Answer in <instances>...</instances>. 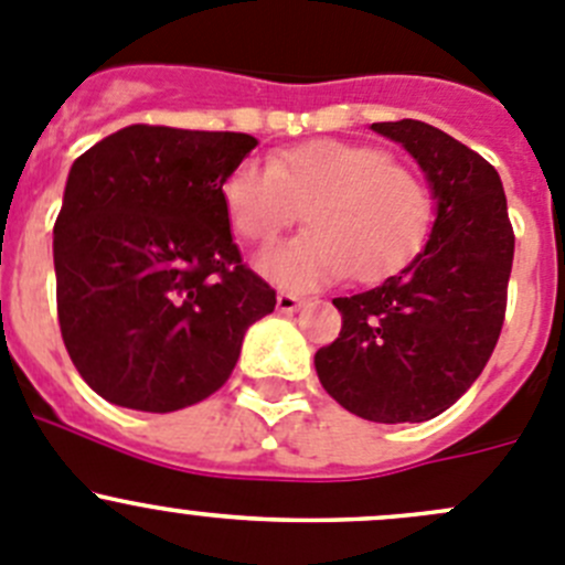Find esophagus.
Listing matches in <instances>:
<instances>
[{
    "instance_id": "esophagus-1",
    "label": "esophagus",
    "mask_w": 565,
    "mask_h": 565,
    "mask_svg": "<svg viewBox=\"0 0 565 565\" xmlns=\"http://www.w3.org/2000/svg\"><path fill=\"white\" fill-rule=\"evenodd\" d=\"M299 308H302V299L294 297V294H279V297H277V310H279V313H282V316L297 313Z\"/></svg>"
}]
</instances>
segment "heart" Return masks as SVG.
<instances>
[{"label":"heart","mask_w":565,"mask_h":565,"mask_svg":"<svg viewBox=\"0 0 565 565\" xmlns=\"http://www.w3.org/2000/svg\"><path fill=\"white\" fill-rule=\"evenodd\" d=\"M235 233L255 244L277 238L299 216L310 230L268 246L257 268L274 286L310 291L341 274L372 282L405 266L433 222V196L413 169L377 147L310 141L263 166L244 160L222 182Z\"/></svg>","instance_id":"heart-1"}]
</instances>
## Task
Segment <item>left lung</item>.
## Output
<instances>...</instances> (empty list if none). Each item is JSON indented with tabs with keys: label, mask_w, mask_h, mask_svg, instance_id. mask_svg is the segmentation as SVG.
Here are the masks:
<instances>
[{
	"label": "left lung",
	"mask_w": 565,
	"mask_h": 565,
	"mask_svg": "<svg viewBox=\"0 0 565 565\" xmlns=\"http://www.w3.org/2000/svg\"><path fill=\"white\" fill-rule=\"evenodd\" d=\"M424 171L435 222L402 271L338 297L341 335L316 352L327 394L369 422H429L452 407L499 341L513 268V227L497 169L416 118L377 121Z\"/></svg>",
	"instance_id": "left-lung-1"
}]
</instances>
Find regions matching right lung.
<instances>
[{
    "label": "right lung",
    "instance_id": "add662e5",
    "mask_svg": "<svg viewBox=\"0 0 565 565\" xmlns=\"http://www.w3.org/2000/svg\"><path fill=\"white\" fill-rule=\"evenodd\" d=\"M255 147L246 132L132 125L72 163L52 244L57 321L102 399L147 413L207 399L274 310L222 202Z\"/></svg>",
    "mask_w": 565,
    "mask_h": 565
}]
</instances>
